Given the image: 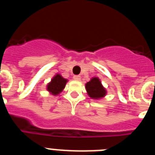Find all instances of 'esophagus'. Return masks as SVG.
<instances>
[{
  "label": "esophagus",
  "mask_w": 155,
  "mask_h": 155,
  "mask_svg": "<svg viewBox=\"0 0 155 155\" xmlns=\"http://www.w3.org/2000/svg\"><path fill=\"white\" fill-rule=\"evenodd\" d=\"M74 80L76 81H81V76H79V75H74V76L73 77Z\"/></svg>",
  "instance_id": "obj_1"
}]
</instances>
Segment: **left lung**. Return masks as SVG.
<instances>
[{
    "mask_svg": "<svg viewBox=\"0 0 155 155\" xmlns=\"http://www.w3.org/2000/svg\"><path fill=\"white\" fill-rule=\"evenodd\" d=\"M85 89L88 96L92 99H101L107 94V91L103 87L102 82L98 77L91 78V80L86 83Z\"/></svg>",
    "mask_w": 155,
    "mask_h": 155,
    "instance_id": "8db88e82",
    "label": "left lung"
}]
</instances>
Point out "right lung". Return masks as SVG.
Listing matches in <instances>:
<instances>
[{
    "label": "right lung",
    "instance_id": "add662e5",
    "mask_svg": "<svg viewBox=\"0 0 155 155\" xmlns=\"http://www.w3.org/2000/svg\"><path fill=\"white\" fill-rule=\"evenodd\" d=\"M68 81V79L64 78L60 74H57L53 77L51 81L47 84L46 90L50 92V94H53L54 96L58 95L64 89Z\"/></svg>",
    "mask_w": 155,
    "mask_h": 155
}]
</instances>
